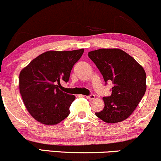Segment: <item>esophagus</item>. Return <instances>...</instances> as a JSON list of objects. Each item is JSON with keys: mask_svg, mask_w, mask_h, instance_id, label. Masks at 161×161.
Wrapping results in <instances>:
<instances>
[{"mask_svg": "<svg viewBox=\"0 0 161 161\" xmlns=\"http://www.w3.org/2000/svg\"><path fill=\"white\" fill-rule=\"evenodd\" d=\"M86 98H88V99H90V100H92V99H95V98H96V96H95L94 95L91 94V95H90V96H86Z\"/></svg>", "mask_w": 161, "mask_h": 161, "instance_id": "1", "label": "esophagus"}]
</instances>
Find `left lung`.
Wrapping results in <instances>:
<instances>
[{
    "label": "left lung",
    "instance_id": "1",
    "mask_svg": "<svg viewBox=\"0 0 161 161\" xmlns=\"http://www.w3.org/2000/svg\"><path fill=\"white\" fill-rule=\"evenodd\" d=\"M88 56L96 64L105 83L114 84L110 96L104 97V108L96 113L107 123H116L128 118L146 90L144 69L131 56L118 48H101Z\"/></svg>",
    "mask_w": 161,
    "mask_h": 161
}]
</instances>
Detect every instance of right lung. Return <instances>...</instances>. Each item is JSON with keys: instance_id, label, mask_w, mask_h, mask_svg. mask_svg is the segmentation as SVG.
I'll return each mask as SVG.
<instances>
[{"instance_id": "obj_1", "label": "right lung", "mask_w": 161, "mask_h": 161, "mask_svg": "<svg viewBox=\"0 0 161 161\" xmlns=\"http://www.w3.org/2000/svg\"><path fill=\"white\" fill-rule=\"evenodd\" d=\"M84 51H46L21 71L20 93L29 114L39 122L56 125L70 114L75 96L63 92L61 83L68 82L73 65Z\"/></svg>"}]
</instances>
